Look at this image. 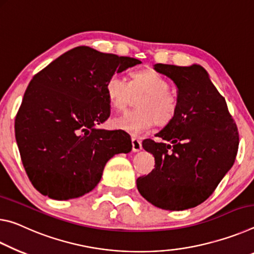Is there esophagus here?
<instances>
[{
	"instance_id": "34e87169",
	"label": "esophagus",
	"mask_w": 254,
	"mask_h": 254,
	"mask_svg": "<svg viewBox=\"0 0 254 254\" xmlns=\"http://www.w3.org/2000/svg\"><path fill=\"white\" fill-rule=\"evenodd\" d=\"M131 145H132V151H134V152H139L140 149H142V142H140L138 138H135V137H132Z\"/></svg>"
}]
</instances>
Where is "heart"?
Returning a JSON list of instances; mask_svg holds the SVG:
<instances>
[{
  "label": "heart",
  "mask_w": 254,
  "mask_h": 254,
  "mask_svg": "<svg viewBox=\"0 0 254 254\" xmlns=\"http://www.w3.org/2000/svg\"><path fill=\"white\" fill-rule=\"evenodd\" d=\"M169 82L152 69L136 70L127 82L119 74L109 77L106 84L108 99L116 109L123 110L131 102L132 95L144 94L136 102L137 110L125 112L114 119L116 128L132 136L142 135L156 123L165 126L178 111V99L169 91Z\"/></svg>",
  "instance_id": "heart-1"
}]
</instances>
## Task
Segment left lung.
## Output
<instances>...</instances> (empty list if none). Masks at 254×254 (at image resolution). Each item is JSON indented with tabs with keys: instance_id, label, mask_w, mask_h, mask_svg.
Here are the masks:
<instances>
[{
	"instance_id": "left-lung-1",
	"label": "left lung",
	"mask_w": 254,
	"mask_h": 254,
	"mask_svg": "<svg viewBox=\"0 0 254 254\" xmlns=\"http://www.w3.org/2000/svg\"><path fill=\"white\" fill-rule=\"evenodd\" d=\"M178 89L176 117L143 148L153 154L155 169L137 179V189L148 202L165 210L200 205L214 192L234 164L239 131L225 99L200 65L155 64Z\"/></svg>"
}]
</instances>
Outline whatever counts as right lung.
<instances>
[{
  "label": "right lung",
  "instance_id": "obj_1",
  "mask_svg": "<svg viewBox=\"0 0 254 254\" xmlns=\"http://www.w3.org/2000/svg\"><path fill=\"white\" fill-rule=\"evenodd\" d=\"M140 63L80 46L32 77L14 129L24 170L41 194L56 200L81 197L97 187L112 156L131 151L126 131L95 126L110 116L109 77Z\"/></svg>",
  "mask_w": 254,
  "mask_h": 254
}]
</instances>
